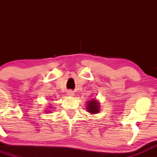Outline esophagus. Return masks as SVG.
I'll return each instance as SVG.
<instances>
[{
  "mask_svg": "<svg viewBox=\"0 0 157 157\" xmlns=\"http://www.w3.org/2000/svg\"><path fill=\"white\" fill-rule=\"evenodd\" d=\"M67 94L68 95V96H70V97H73L74 95H75V92L70 90V91H68V92H67Z\"/></svg>",
  "mask_w": 157,
  "mask_h": 157,
  "instance_id": "obj_1",
  "label": "esophagus"
}]
</instances>
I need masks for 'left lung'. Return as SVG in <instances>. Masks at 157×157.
<instances>
[{
    "label": "left lung",
    "mask_w": 157,
    "mask_h": 157,
    "mask_svg": "<svg viewBox=\"0 0 157 157\" xmlns=\"http://www.w3.org/2000/svg\"><path fill=\"white\" fill-rule=\"evenodd\" d=\"M100 102L98 100L95 98H93L92 100H90L86 102V109L89 113H91V114H96L100 111Z\"/></svg>",
    "instance_id": "obj_1"
}]
</instances>
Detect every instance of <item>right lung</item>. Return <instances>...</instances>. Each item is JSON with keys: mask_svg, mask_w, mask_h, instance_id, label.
Masks as SVG:
<instances>
[{"mask_svg": "<svg viewBox=\"0 0 157 157\" xmlns=\"http://www.w3.org/2000/svg\"><path fill=\"white\" fill-rule=\"evenodd\" d=\"M50 108H51V107H50ZM46 111V113H47V112H50L49 111Z\"/></svg>", "mask_w": 157, "mask_h": 157, "instance_id": "1", "label": "right lung"}]
</instances>
